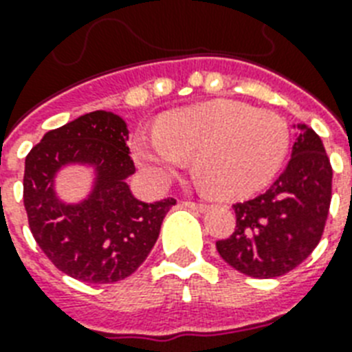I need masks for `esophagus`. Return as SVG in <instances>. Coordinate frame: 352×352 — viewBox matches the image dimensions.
Returning <instances> with one entry per match:
<instances>
[{
    "instance_id": "obj_1",
    "label": "esophagus",
    "mask_w": 352,
    "mask_h": 352,
    "mask_svg": "<svg viewBox=\"0 0 352 352\" xmlns=\"http://www.w3.org/2000/svg\"><path fill=\"white\" fill-rule=\"evenodd\" d=\"M184 206L190 210H197V212H206L210 208L206 203H195V201H184Z\"/></svg>"
}]
</instances>
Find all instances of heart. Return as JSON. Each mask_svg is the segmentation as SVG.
I'll return each instance as SVG.
<instances>
[{
    "label": "heart",
    "instance_id": "heart-1",
    "mask_svg": "<svg viewBox=\"0 0 352 352\" xmlns=\"http://www.w3.org/2000/svg\"><path fill=\"white\" fill-rule=\"evenodd\" d=\"M289 140V126L276 113L214 100L166 113L153 135L135 138V159L149 181L166 184L195 154V175L210 195L241 199L272 181Z\"/></svg>",
    "mask_w": 352,
    "mask_h": 352
}]
</instances>
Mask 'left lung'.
<instances>
[{
	"instance_id": "8db88e82",
	"label": "left lung",
	"mask_w": 352,
	"mask_h": 352,
	"mask_svg": "<svg viewBox=\"0 0 352 352\" xmlns=\"http://www.w3.org/2000/svg\"><path fill=\"white\" fill-rule=\"evenodd\" d=\"M283 173L267 192L235 203V230L215 243L235 270L270 279L294 270L322 239L333 197V166L322 138L300 126Z\"/></svg>"
}]
</instances>
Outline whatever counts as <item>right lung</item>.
Returning a JSON list of instances; mask_svg holds the SVG:
<instances>
[{"label":"right lung","instance_id":"1","mask_svg":"<svg viewBox=\"0 0 352 352\" xmlns=\"http://www.w3.org/2000/svg\"><path fill=\"white\" fill-rule=\"evenodd\" d=\"M127 127L107 111L82 115L47 131L25 157L23 204L29 228L58 270L85 283H115L131 276L153 248L168 210L177 203H140L126 177L135 171ZM67 162L97 166L96 192L65 207L52 192V177Z\"/></svg>","mask_w":352,"mask_h":352}]
</instances>
